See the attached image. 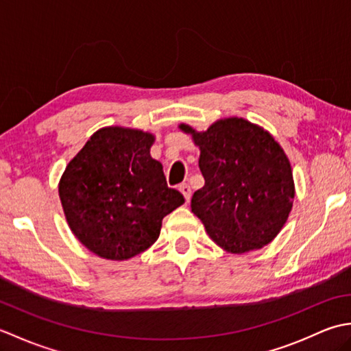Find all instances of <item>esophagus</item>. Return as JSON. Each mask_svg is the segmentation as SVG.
<instances>
[{
    "label": "esophagus",
    "mask_w": 351,
    "mask_h": 351,
    "mask_svg": "<svg viewBox=\"0 0 351 351\" xmlns=\"http://www.w3.org/2000/svg\"><path fill=\"white\" fill-rule=\"evenodd\" d=\"M180 191L184 195L185 200H187V202H190V197H191V187H190V185L187 182L181 184L180 185Z\"/></svg>",
    "instance_id": "1"
}]
</instances>
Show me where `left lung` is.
Listing matches in <instances>:
<instances>
[{
    "instance_id": "left-lung-1",
    "label": "left lung",
    "mask_w": 351,
    "mask_h": 351,
    "mask_svg": "<svg viewBox=\"0 0 351 351\" xmlns=\"http://www.w3.org/2000/svg\"><path fill=\"white\" fill-rule=\"evenodd\" d=\"M200 149L205 185L191 211L211 240L229 253L271 243L293 208L294 180L288 156L268 131L243 117H228L197 132L181 123Z\"/></svg>"
}]
</instances>
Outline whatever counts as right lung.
I'll return each mask as SVG.
<instances>
[{
    "mask_svg": "<svg viewBox=\"0 0 351 351\" xmlns=\"http://www.w3.org/2000/svg\"><path fill=\"white\" fill-rule=\"evenodd\" d=\"M154 140L151 132L107 126L66 166L58 182L66 220L95 255L123 261L145 252L162 219L184 204L151 156Z\"/></svg>",
    "mask_w": 351,
    "mask_h": 351,
    "instance_id": "right-lung-1",
    "label": "right lung"
}]
</instances>
